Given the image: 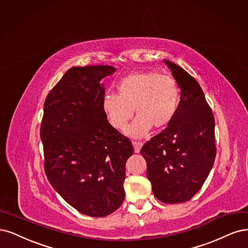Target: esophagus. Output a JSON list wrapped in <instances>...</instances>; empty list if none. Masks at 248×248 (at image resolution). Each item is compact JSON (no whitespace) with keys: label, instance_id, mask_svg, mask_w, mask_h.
<instances>
[{"label":"esophagus","instance_id":"1","mask_svg":"<svg viewBox=\"0 0 248 248\" xmlns=\"http://www.w3.org/2000/svg\"><path fill=\"white\" fill-rule=\"evenodd\" d=\"M133 145H134L135 153H139L140 148H141L142 145H143V143L140 142V141H133Z\"/></svg>","mask_w":248,"mask_h":248}]
</instances>
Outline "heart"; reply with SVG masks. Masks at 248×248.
Here are the masks:
<instances>
[{
    "label": "heart",
    "mask_w": 248,
    "mask_h": 248,
    "mask_svg": "<svg viewBox=\"0 0 248 248\" xmlns=\"http://www.w3.org/2000/svg\"><path fill=\"white\" fill-rule=\"evenodd\" d=\"M180 90L175 79L155 71H138L119 79L115 93H105L101 108L108 124L123 131L133 117L138 116L126 133L132 137L145 136L153 125L162 129L176 116Z\"/></svg>",
    "instance_id": "heart-1"
}]
</instances>
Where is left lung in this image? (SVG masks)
Instances as JSON below:
<instances>
[{
	"label": "left lung",
	"instance_id": "8db88e82",
	"mask_svg": "<svg viewBox=\"0 0 248 248\" xmlns=\"http://www.w3.org/2000/svg\"><path fill=\"white\" fill-rule=\"evenodd\" d=\"M164 62L181 91L179 109L140 153L155 196L163 203L177 204L193 198L212 169L217 155L214 116L196 79L176 63Z\"/></svg>",
	"mask_w": 248,
	"mask_h": 248
}]
</instances>
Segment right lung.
<instances>
[{"label":"right lung","mask_w":248,"mask_h":248,"mask_svg":"<svg viewBox=\"0 0 248 248\" xmlns=\"http://www.w3.org/2000/svg\"><path fill=\"white\" fill-rule=\"evenodd\" d=\"M112 66L69 69L47 94L40 127L47 179L82 214L103 217L124 202L131 140L111 126L101 102Z\"/></svg>","instance_id":"1"}]
</instances>
